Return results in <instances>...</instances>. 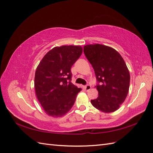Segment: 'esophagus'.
I'll return each instance as SVG.
<instances>
[{
  "instance_id": "1",
  "label": "esophagus",
  "mask_w": 153,
  "mask_h": 153,
  "mask_svg": "<svg viewBox=\"0 0 153 153\" xmlns=\"http://www.w3.org/2000/svg\"><path fill=\"white\" fill-rule=\"evenodd\" d=\"M84 89H85L86 91H89L91 89V85H85V87H84Z\"/></svg>"
}]
</instances>
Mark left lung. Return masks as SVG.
Returning <instances> with one entry per match:
<instances>
[{
	"label": "left lung",
	"instance_id": "left-lung-1",
	"mask_svg": "<svg viewBox=\"0 0 153 153\" xmlns=\"http://www.w3.org/2000/svg\"><path fill=\"white\" fill-rule=\"evenodd\" d=\"M83 52L100 83L97 85L99 96L91 102L102 112H114L124 102L129 91L130 75L126 62L118 51L106 45H87Z\"/></svg>",
	"mask_w": 153,
	"mask_h": 153
}]
</instances>
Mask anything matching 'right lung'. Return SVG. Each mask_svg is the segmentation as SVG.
<instances>
[{"mask_svg": "<svg viewBox=\"0 0 153 153\" xmlns=\"http://www.w3.org/2000/svg\"><path fill=\"white\" fill-rule=\"evenodd\" d=\"M81 46L63 45L52 48L39 64L35 90L48 116L58 118L70 111L81 88L71 83V68L82 54Z\"/></svg>", "mask_w": 153, "mask_h": 153, "instance_id": "right-lung-1", "label": "right lung"}]
</instances>
